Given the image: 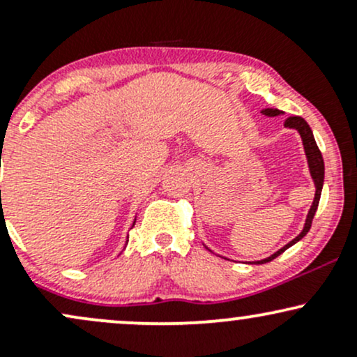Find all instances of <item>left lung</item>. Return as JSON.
Instances as JSON below:
<instances>
[{"instance_id":"1","label":"left lung","mask_w":357,"mask_h":357,"mask_svg":"<svg viewBox=\"0 0 357 357\" xmlns=\"http://www.w3.org/2000/svg\"><path fill=\"white\" fill-rule=\"evenodd\" d=\"M261 114H264V116H268V117H277V116H280V114H284V112H282V110H278V109H264V110H261ZM284 126L290 127V129H296L297 132L301 134L302 144H304V151H305V155H307V165H309L310 176H312L314 184H315V196H314L312 206H310L309 213H307V218H305V223H304V228H302V231L298 233V235L292 241H289L285 247H282L280 250H278V252L273 253V255L264 258V260H258V261H255V264H267V261H272L273 258H277L278 255H280V253H284L287 248H290L294 243H297L298 240L304 238V236L310 230V225H312L314 215H315V211H317V206H319V199H321L322 184H324V159H322V154H321V151H319L317 144H315L312 129H310L309 124H307L304 119L298 117V116H292V117L285 119ZM208 250H210V248H208Z\"/></svg>"}]
</instances>
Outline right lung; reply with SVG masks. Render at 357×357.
Returning a JSON list of instances; mask_svg holds the SVG:
<instances>
[{
  "mask_svg": "<svg viewBox=\"0 0 357 357\" xmlns=\"http://www.w3.org/2000/svg\"><path fill=\"white\" fill-rule=\"evenodd\" d=\"M134 223H136V221H134Z\"/></svg>",
  "mask_w": 357,
  "mask_h": 357,
  "instance_id": "obj_1",
  "label": "right lung"
}]
</instances>
